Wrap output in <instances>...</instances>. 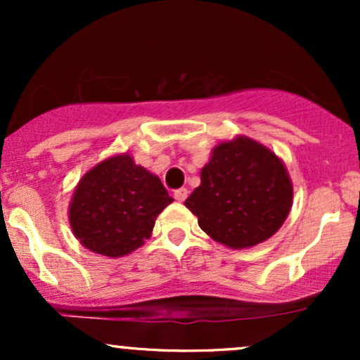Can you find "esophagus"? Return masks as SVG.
<instances>
[{
	"label": "esophagus",
	"instance_id": "1",
	"mask_svg": "<svg viewBox=\"0 0 360 360\" xmlns=\"http://www.w3.org/2000/svg\"><path fill=\"white\" fill-rule=\"evenodd\" d=\"M174 198H176L177 201H181V203H183L186 198H188V189H186V188L176 189V191H174Z\"/></svg>",
	"mask_w": 360,
	"mask_h": 360
}]
</instances>
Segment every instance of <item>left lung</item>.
<instances>
[{
  "instance_id": "1",
  "label": "left lung",
  "mask_w": 360,
  "mask_h": 360,
  "mask_svg": "<svg viewBox=\"0 0 360 360\" xmlns=\"http://www.w3.org/2000/svg\"><path fill=\"white\" fill-rule=\"evenodd\" d=\"M184 205L213 240L247 249L281 229L292 205V184L274 152L237 137L213 148L201 169V184Z\"/></svg>"
}]
</instances>
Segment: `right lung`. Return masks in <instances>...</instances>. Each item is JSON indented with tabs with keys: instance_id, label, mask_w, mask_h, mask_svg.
Instances as JSON below:
<instances>
[{
	"instance_id": "add662e5",
	"label": "right lung",
	"mask_w": 360,
	"mask_h": 360,
	"mask_svg": "<svg viewBox=\"0 0 360 360\" xmlns=\"http://www.w3.org/2000/svg\"><path fill=\"white\" fill-rule=\"evenodd\" d=\"M171 203L159 177L120 154L82 176L74 189L69 221L86 249L115 259L143 245L155 218Z\"/></svg>"
}]
</instances>
